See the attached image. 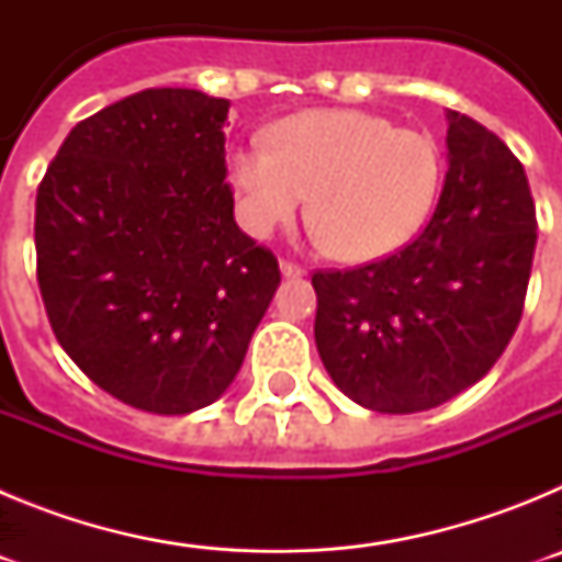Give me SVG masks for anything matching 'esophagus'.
Listing matches in <instances>:
<instances>
[{"instance_id": "obj_1", "label": "esophagus", "mask_w": 562, "mask_h": 562, "mask_svg": "<svg viewBox=\"0 0 562 562\" xmlns=\"http://www.w3.org/2000/svg\"><path fill=\"white\" fill-rule=\"evenodd\" d=\"M281 276H286V278H297V276H304V267L301 265H295V261H281Z\"/></svg>"}]
</instances>
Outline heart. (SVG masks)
<instances>
[{
    "mask_svg": "<svg viewBox=\"0 0 562 562\" xmlns=\"http://www.w3.org/2000/svg\"><path fill=\"white\" fill-rule=\"evenodd\" d=\"M241 225L265 238L310 193L317 238L342 261L391 256L428 220L441 182L436 140L360 109H310L278 121L267 146L231 154Z\"/></svg>",
    "mask_w": 562,
    "mask_h": 562,
    "instance_id": "obj_1",
    "label": "heart"
}]
</instances>
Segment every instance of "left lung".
Returning a JSON list of instances; mask_svg holds the SVG:
<instances>
[{"label": "left lung", "instance_id": "obj_1", "mask_svg": "<svg viewBox=\"0 0 562 562\" xmlns=\"http://www.w3.org/2000/svg\"><path fill=\"white\" fill-rule=\"evenodd\" d=\"M448 173L419 238L317 270L315 342L342 394L380 414L453 400L493 369L524 315L538 220L506 143L448 109Z\"/></svg>", "mask_w": 562, "mask_h": 562}]
</instances>
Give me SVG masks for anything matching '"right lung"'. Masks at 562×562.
Wrapping results in <instances>:
<instances>
[{
	"label": "right lung",
	"mask_w": 562,
	"mask_h": 562,
	"mask_svg": "<svg viewBox=\"0 0 562 562\" xmlns=\"http://www.w3.org/2000/svg\"><path fill=\"white\" fill-rule=\"evenodd\" d=\"M227 109L143 89L78 123L36 193L49 326L98 389L148 414L220 400L281 284L233 220Z\"/></svg>",
	"instance_id": "1"
}]
</instances>
